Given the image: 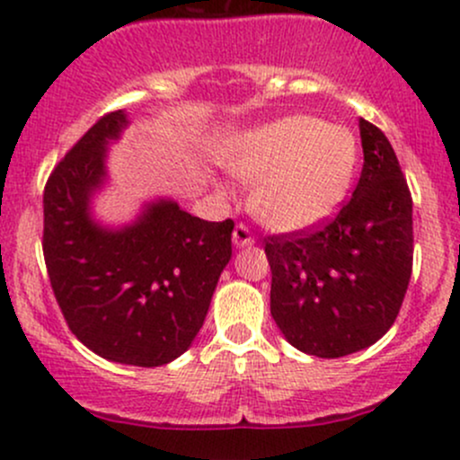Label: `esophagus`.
<instances>
[{"label": "esophagus", "mask_w": 460, "mask_h": 460, "mask_svg": "<svg viewBox=\"0 0 460 460\" xmlns=\"http://www.w3.org/2000/svg\"><path fill=\"white\" fill-rule=\"evenodd\" d=\"M255 242L253 234H251V229L246 225H238L234 229V244L242 249V246H251Z\"/></svg>", "instance_id": "1"}]
</instances>
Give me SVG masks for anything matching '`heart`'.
<instances>
[{"label": "heart", "mask_w": 460, "mask_h": 460, "mask_svg": "<svg viewBox=\"0 0 460 460\" xmlns=\"http://www.w3.org/2000/svg\"><path fill=\"white\" fill-rule=\"evenodd\" d=\"M360 146L347 126L288 115L231 139L222 165L251 191V211L279 234L312 229L349 194Z\"/></svg>", "instance_id": "heart-1"}]
</instances>
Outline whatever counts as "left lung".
Returning a JSON list of instances; mask_svg holds the SVG:
<instances>
[{
  "instance_id": "1",
  "label": "left lung",
  "mask_w": 460,
  "mask_h": 460,
  "mask_svg": "<svg viewBox=\"0 0 460 460\" xmlns=\"http://www.w3.org/2000/svg\"><path fill=\"white\" fill-rule=\"evenodd\" d=\"M365 165L351 200L312 234L266 240L270 314L316 358L367 349L391 330L412 272V199L391 141L360 118Z\"/></svg>"
}]
</instances>
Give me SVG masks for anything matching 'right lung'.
Returning a JSON list of instances; mask_svg holds the SVG:
<instances>
[{
	"label": "right lung",
	"mask_w": 460,
	"mask_h": 460,
	"mask_svg": "<svg viewBox=\"0 0 460 460\" xmlns=\"http://www.w3.org/2000/svg\"><path fill=\"white\" fill-rule=\"evenodd\" d=\"M126 126L124 111L100 118L49 174L43 255L60 312L84 347L119 365L161 367L203 327L231 260L234 220H200L172 199L150 200L122 226L95 220L109 146Z\"/></svg>",
	"instance_id": "obj_1"
}]
</instances>
